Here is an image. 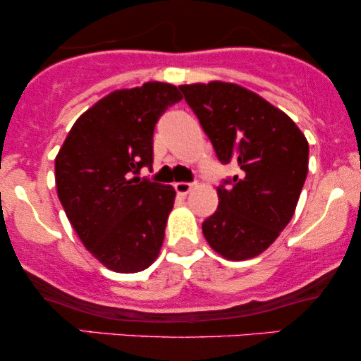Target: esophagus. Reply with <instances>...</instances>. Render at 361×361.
Here are the masks:
<instances>
[{"instance_id": "obj_1", "label": "esophagus", "mask_w": 361, "mask_h": 361, "mask_svg": "<svg viewBox=\"0 0 361 361\" xmlns=\"http://www.w3.org/2000/svg\"><path fill=\"white\" fill-rule=\"evenodd\" d=\"M192 188H193V183H186V181H178V183H175L176 193L180 195H186L188 192H192Z\"/></svg>"}]
</instances>
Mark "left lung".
Wrapping results in <instances>:
<instances>
[{
  "instance_id": "1",
  "label": "left lung",
  "mask_w": 361,
  "mask_h": 361,
  "mask_svg": "<svg viewBox=\"0 0 361 361\" xmlns=\"http://www.w3.org/2000/svg\"><path fill=\"white\" fill-rule=\"evenodd\" d=\"M180 90L219 161L238 166V175L217 186L219 207L202 233L224 258H255L293 217L307 178V139L287 114L234 82Z\"/></svg>"
}]
</instances>
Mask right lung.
<instances>
[{"label":"right lung","instance_id":"add662e5","mask_svg":"<svg viewBox=\"0 0 361 361\" xmlns=\"http://www.w3.org/2000/svg\"><path fill=\"white\" fill-rule=\"evenodd\" d=\"M181 100L168 82L117 90L76 120L56 157L64 212L86 250L117 273L151 267L175 204L173 186L134 175L152 166V134Z\"/></svg>","mask_w":361,"mask_h":361}]
</instances>
